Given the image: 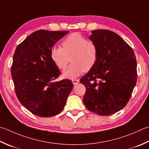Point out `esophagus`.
<instances>
[{"label": "esophagus", "mask_w": 149, "mask_h": 149, "mask_svg": "<svg viewBox=\"0 0 149 149\" xmlns=\"http://www.w3.org/2000/svg\"><path fill=\"white\" fill-rule=\"evenodd\" d=\"M72 81L74 84H77V83H79V79H72Z\"/></svg>", "instance_id": "esophagus-1"}]
</instances>
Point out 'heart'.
I'll return each instance as SVG.
<instances>
[{
    "mask_svg": "<svg viewBox=\"0 0 149 149\" xmlns=\"http://www.w3.org/2000/svg\"><path fill=\"white\" fill-rule=\"evenodd\" d=\"M63 48L53 47L50 57L59 69H65L70 61L72 63L63 71L66 78L75 79L83 73L88 72L95 65L98 49L95 44L88 40L79 33H73L62 43Z\"/></svg>",
    "mask_w": 149,
    "mask_h": 149,
    "instance_id": "b5f03b06",
    "label": "heart"
}]
</instances>
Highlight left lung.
Masks as SVG:
<instances>
[{
    "label": "left lung",
    "instance_id": "1",
    "mask_svg": "<svg viewBox=\"0 0 149 149\" xmlns=\"http://www.w3.org/2000/svg\"><path fill=\"white\" fill-rule=\"evenodd\" d=\"M98 49L94 66L80 79L86 87V109L100 116L123 109L130 100L137 81V63L132 48L117 33L92 31L89 37Z\"/></svg>",
    "mask_w": 149,
    "mask_h": 149
}]
</instances>
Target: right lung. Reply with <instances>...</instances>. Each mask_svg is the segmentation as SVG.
Here are the masks:
<instances>
[{
    "instance_id": "add662e5",
    "label": "right lung",
    "mask_w": 149,
    "mask_h": 149,
    "mask_svg": "<svg viewBox=\"0 0 149 149\" xmlns=\"http://www.w3.org/2000/svg\"><path fill=\"white\" fill-rule=\"evenodd\" d=\"M68 33L36 31L15 51L11 74L17 97L26 109L40 117L59 113L73 88L69 79L54 82L60 71L50 57L54 45Z\"/></svg>"
}]
</instances>
